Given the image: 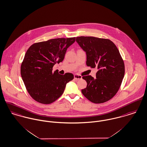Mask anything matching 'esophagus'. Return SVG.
Segmentation results:
<instances>
[{
    "label": "esophagus",
    "mask_w": 147,
    "mask_h": 147,
    "mask_svg": "<svg viewBox=\"0 0 147 147\" xmlns=\"http://www.w3.org/2000/svg\"><path fill=\"white\" fill-rule=\"evenodd\" d=\"M74 79L76 80H80L82 79V76L79 75L75 74V75H74Z\"/></svg>",
    "instance_id": "1"
}]
</instances>
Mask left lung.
<instances>
[{
	"label": "left lung",
	"instance_id": "left-lung-1",
	"mask_svg": "<svg viewBox=\"0 0 147 147\" xmlns=\"http://www.w3.org/2000/svg\"><path fill=\"white\" fill-rule=\"evenodd\" d=\"M76 42L86 52V65L96 68V78L82 79L87 82L82 94L94 103H102L118 92L125 74V65L119 49L110 40L92 36L76 37Z\"/></svg>",
	"mask_w": 147,
	"mask_h": 147
}]
</instances>
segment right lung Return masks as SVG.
<instances>
[{
	"instance_id": "add662e5",
	"label": "right lung",
	"mask_w": 147,
	"mask_h": 147,
	"mask_svg": "<svg viewBox=\"0 0 147 147\" xmlns=\"http://www.w3.org/2000/svg\"><path fill=\"white\" fill-rule=\"evenodd\" d=\"M75 38H57L32 44L27 51L21 66V75L30 96L42 104H51L63 93L71 73L62 75L53 72L54 65L63 61L67 48Z\"/></svg>"
}]
</instances>
